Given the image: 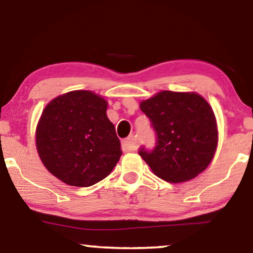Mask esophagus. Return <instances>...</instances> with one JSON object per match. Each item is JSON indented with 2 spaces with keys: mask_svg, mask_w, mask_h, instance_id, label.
<instances>
[{
  "mask_svg": "<svg viewBox=\"0 0 253 253\" xmlns=\"http://www.w3.org/2000/svg\"><path fill=\"white\" fill-rule=\"evenodd\" d=\"M137 147V141L134 139L133 136L127 137L126 139H124L122 141V150L123 152H131L134 151Z\"/></svg>",
  "mask_w": 253,
  "mask_h": 253,
  "instance_id": "obj_1",
  "label": "esophagus"
}]
</instances>
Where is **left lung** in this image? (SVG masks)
<instances>
[{
    "label": "left lung",
    "mask_w": 253,
    "mask_h": 253,
    "mask_svg": "<svg viewBox=\"0 0 253 253\" xmlns=\"http://www.w3.org/2000/svg\"><path fill=\"white\" fill-rule=\"evenodd\" d=\"M157 134L152 151L139 155L152 171L167 182L189 181L205 170L217 146L213 109L197 93L162 91L140 103Z\"/></svg>",
    "instance_id": "8db88e82"
}]
</instances>
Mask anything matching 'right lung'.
Here are the masks:
<instances>
[{
  "instance_id": "right-lung-1",
  "label": "right lung",
  "mask_w": 253,
  "mask_h": 253,
  "mask_svg": "<svg viewBox=\"0 0 253 253\" xmlns=\"http://www.w3.org/2000/svg\"><path fill=\"white\" fill-rule=\"evenodd\" d=\"M107 101L91 91H72L48 103L36 143L44 167L72 186H91L119 162L120 139L107 117Z\"/></svg>"
}]
</instances>
